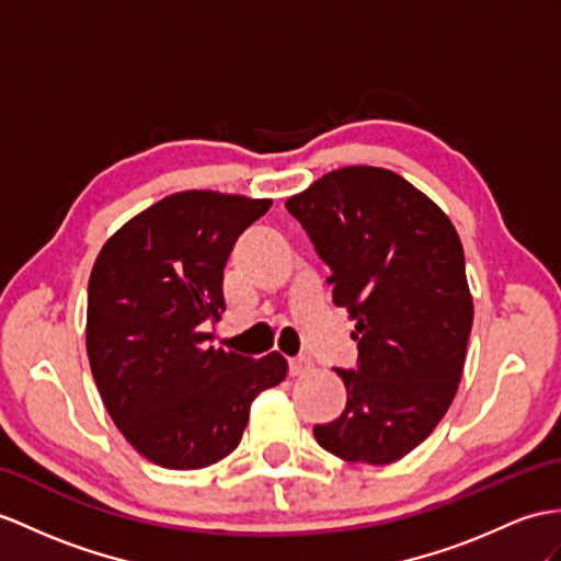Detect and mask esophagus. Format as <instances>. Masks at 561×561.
<instances>
[{"instance_id": "esophagus-1", "label": "esophagus", "mask_w": 561, "mask_h": 561, "mask_svg": "<svg viewBox=\"0 0 561 561\" xmlns=\"http://www.w3.org/2000/svg\"><path fill=\"white\" fill-rule=\"evenodd\" d=\"M313 371V364L309 359H290V376H307Z\"/></svg>"}]
</instances>
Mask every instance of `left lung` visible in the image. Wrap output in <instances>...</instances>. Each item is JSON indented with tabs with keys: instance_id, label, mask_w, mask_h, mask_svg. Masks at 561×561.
<instances>
[{
	"instance_id": "left-lung-1",
	"label": "left lung",
	"mask_w": 561,
	"mask_h": 561,
	"mask_svg": "<svg viewBox=\"0 0 561 561\" xmlns=\"http://www.w3.org/2000/svg\"><path fill=\"white\" fill-rule=\"evenodd\" d=\"M285 207L331 266L333 302L354 319L357 368H335L345 412L313 426L352 463L400 461L453 404L473 323L463 248L447 214L402 175L345 167Z\"/></svg>"
}]
</instances>
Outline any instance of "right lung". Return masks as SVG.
Listing matches in <instances>:
<instances>
[{"instance_id": "obj_1", "label": "right lung", "mask_w": 561, "mask_h": 561, "mask_svg": "<svg viewBox=\"0 0 561 561\" xmlns=\"http://www.w3.org/2000/svg\"><path fill=\"white\" fill-rule=\"evenodd\" d=\"M273 199L185 190L108 238L88 283L85 347L108 416L142 457L193 471L240 445L250 407L288 376L283 354L211 347L224 268Z\"/></svg>"}]
</instances>
